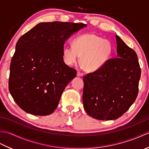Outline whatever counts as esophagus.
Instances as JSON below:
<instances>
[{
  "mask_svg": "<svg viewBox=\"0 0 149 149\" xmlns=\"http://www.w3.org/2000/svg\"><path fill=\"white\" fill-rule=\"evenodd\" d=\"M77 77H83V74H82V73H81L79 72H77Z\"/></svg>",
  "mask_w": 149,
  "mask_h": 149,
  "instance_id": "34e87169",
  "label": "esophagus"
}]
</instances>
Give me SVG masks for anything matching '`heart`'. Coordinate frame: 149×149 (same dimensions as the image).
Here are the masks:
<instances>
[{
    "label": "heart",
    "mask_w": 149,
    "mask_h": 149,
    "mask_svg": "<svg viewBox=\"0 0 149 149\" xmlns=\"http://www.w3.org/2000/svg\"><path fill=\"white\" fill-rule=\"evenodd\" d=\"M112 43L95 34H84L73 42V47L65 45L63 59L66 65L75 64L80 58V64L85 70L93 72L100 68L111 58Z\"/></svg>",
    "instance_id": "obj_1"
}]
</instances>
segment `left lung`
<instances>
[{
    "label": "left lung",
    "mask_w": 149,
    "mask_h": 149,
    "mask_svg": "<svg viewBox=\"0 0 149 149\" xmlns=\"http://www.w3.org/2000/svg\"><path fill=\"white\" fill-rule=\"evenodd\" d=\"M117 58L83 77V102L88 115L100 120L118 118L136 99L141 69L134 50L116 35Z\"/></svg>",
    "instance_id": "obj_1"
}]
</instances>
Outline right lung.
Segmentation results:
<instances>
[{
  "mask_svg": "<svg viewBox=\"0 0 149 149\" xmlns=\"http://www.w3.org/2000/svg\"><path fill=\"white\" fill-rule=\"evenodd\" d=\"M83 23L42 22L22 36L11 59L9 90L26 113L45 116L58 107L63 90L76 76L63 61V48Z\"/></svg>",
  "mask_w": 149,
  "mask_h": 149,
  "instance_id": "add662e5",
  "label": "right lung"
}]
</instances>
